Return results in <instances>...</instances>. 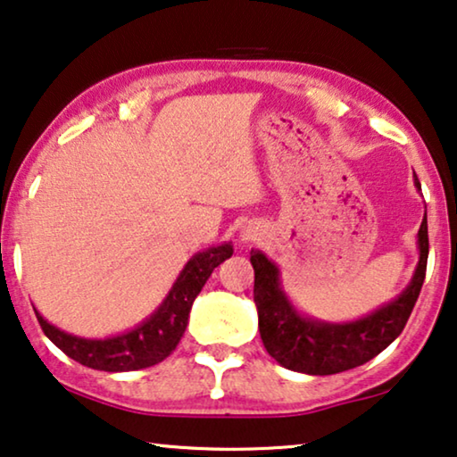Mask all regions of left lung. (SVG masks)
I'll return each instance as SVG.
<instances>
[{"mask_svg": "<svg viewBox=\"0 0 457 457\" xmlns=\"http://www.w3.org/2000/svg\"><path fill=\"white\" fill-rule=\"evenodd\" d=\"M414 184L420 190L416 176ZM419 265L412 279L395 300L356 320L327 323L302 314L281 287L278 265L261 250H250L259 331L269 356L295 372L336 375L381 354L403 331L424 284L428 259L427 213L419 229Z\"/></svg>", "mask_w": 457, "mask_h": 457, "instance_id": "left-lung-1", "label": "left lung"}]
</instances>
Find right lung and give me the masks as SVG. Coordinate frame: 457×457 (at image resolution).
<instances>
[{
  "mask_svg": "<svg viewBox=\"0 0 457 457\" xmlns=\"http://www.w3.org/2000/svg\"><path fill=\"white\" fill-rule=\"evenodd\" d=\"M231 254H234L231 242L196 253L179 271L170 294L157 306V311L134 329L120 333V336L103 339L72 336V333H66L47 323L41 317V312L35 311L38 325L63 354L88 366V369L105 372L149 369L176 350L186 331V325H188L192 302L201 294L213 269L220 267Z\"/></svg>",
  "mask_w": 457,
  "mask_h": 457,
  "instance_id": "obj_1",
  "label": "right lung"
}]
</instances>
